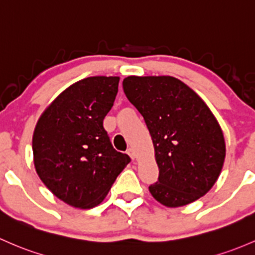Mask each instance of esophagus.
<instances>
[{"mask_svg":"<svg viewBox=\"0 0 255 255\" xmlns=\"http://www.w3.org/2000/svg\"><path fill=\"white\" fill-rule=\"evenodd\" d=\"M127 154L129 155V156H130V159H132V160H134L135 157H136L135 150L133 149V148H129V149H128V150H127Z\"/></svg>","mask_w":255,"mask_h":255,"instance_id":"34e87169","label":"esophagus"}]
</instances>
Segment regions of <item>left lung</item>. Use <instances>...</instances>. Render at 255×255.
I'll return each instance as SVG.
<instances>
[{"mask_svg":"<svg viewBox=\"0 0 255 255\" xmlns=\"http://www.w3.org/2000/svg\"><path fill=\"white\" fill-rule=\"evenodd\" d=\"M123 90L146 123L159 166L149 187L167 208L205 195L218 181L226 156L218 120L194 90L170 76H129Z\"/></svg>","mask_w":255,"mask_h":255,"instance_id":"8db88e82","label":"left lung"}]
</instances>
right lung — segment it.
<instances>
[{"label": "right lung", "instance_id": "1", "mask_svg": "<svg viewBox=\"0 0 255 255\" xmlns=\"http://www.w3.org/2000/svg\"><path fill=\"white\" fill-rule=\"evenodd\" d=\"M120 77H89L63 90L40 116L33 134L34 166L58 199L79 209L99 205L130 161L114 149L104 119Z\"/></svg>", "mask_w": 255, "mask_h": 255}]
</instances>
